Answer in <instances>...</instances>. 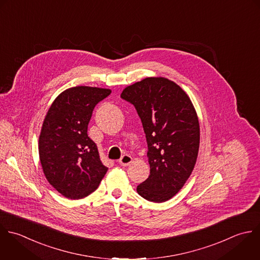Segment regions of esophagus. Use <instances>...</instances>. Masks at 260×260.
Listing matches in <instances>:
<instances>
[{
	"label": "esophagus",
	"mask_w": 260,
	"mask_h": 260,
	"mask_svg": "<svg viewBox=\"0 0 260 260\" xmlns=\"http://www.w3.org/2000/svg\"><path fill=\"white\" fill-rule=\"evenodd\" d=\"M118 162L121 166H127L133 162V158H132V156H129L127 154H124V155L121 156V158L119 159Z\"/></svg>",
	"instance_id": "34e87169"
}]
</instances>
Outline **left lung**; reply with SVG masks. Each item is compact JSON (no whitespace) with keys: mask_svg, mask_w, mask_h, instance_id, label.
<instances>
[{"mask_svg":"<svg viewBox=\"0 0 260 260\" xmlns=\"http://www.w3.org/2000/svg\"><path fill=\"white\" fill-rule=\"evenodd\" d=\"M146 134L150 175L137 187L147 201L163 203L189 178L200 148V123L188 95L173 81L150 77L123 89Z\"/></svg>","mask_w":260,"mask_h":260,"instance_id":"8db88e82","label":"left lung"}]
</instances>
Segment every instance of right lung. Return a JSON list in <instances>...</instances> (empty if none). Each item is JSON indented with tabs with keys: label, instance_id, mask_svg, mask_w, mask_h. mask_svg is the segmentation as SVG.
Wrapping results in <instances>:
<instances>
[{
	"label": "right lung",
	"instance_id": "1",
	"mask_svg": "<svg viewBox=\"0 0 260 260\" xmlns=\"http://www.w3.org/2000/svg\"><path fill=\"white\" fill-rule=\"evenodd\" d=\"M110 93L88 86L67 89L45 115L38 142L40 163L47 181L67 199L89 196L107 172L87 131L94 107Z\"/></svg>",
	"mask_w": 260,
	"mask_h": 260
}]
</instances>
